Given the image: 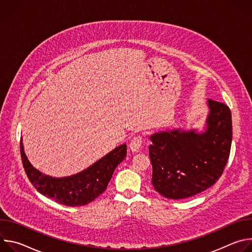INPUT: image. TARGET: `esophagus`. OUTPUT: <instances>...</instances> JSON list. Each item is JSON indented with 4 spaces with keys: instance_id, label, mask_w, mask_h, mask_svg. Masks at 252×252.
<instances>
[{
    "instance_id": "obj_1",
    "label": "esophagus",
    "mask_w": 252,
    "mask_h": 252,
    "mask_svg": "<svg viewBox=\"0 0 252 252\" xmlns=\"http://www.w3.org/2000/svg\"><path fill=\"white\" fill-rule=\"evenodd\" d=\"M142 136L141 135H136L134 136L130 142H129V150L130 152L132 153H135V152H138L141 145H142Z\"/></svg>"
}]
</instances>
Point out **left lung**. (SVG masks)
I'll use <instances>...</instances> for the list:
<instances>
[{
    "instance_id": "8db88e82",
    "label": "left lung",
    "mask_w": 252,
    "mask_h": 252,
    "mask_svg": "<svg viewBox=\"0 0 252 252\" xmlns=\"http://www.w3.org/2000/svg\"><path fill=\"white\" fill-rule=\"evenodd\" d=\"M203 132L173 129L151 135L149 148L155 189L170 199L193 196L221 176L230 154L232 122L229 107L207 100Z\"/></svg>"
}]
</instances>
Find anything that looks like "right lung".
Instances as JSON below:
<instances>
[{"label":"right lung","instance_id":"add662e5","mask_svg":"<svg viewBox=\"0 0 252 252\" xmlns=\"http://www.w3.org/2000/svg\"><path fill=\"white\" fill-rule=\"evenodd\" d=\"M21 157L32 185L40 193L66 206L86 205L100 195L109 185L116 167L126 156V145H121L87 169L65 177H52L35 169L24 152L21 139Z\"/></svg>","mask_w":252,"mask_h":252}]
</instances>
